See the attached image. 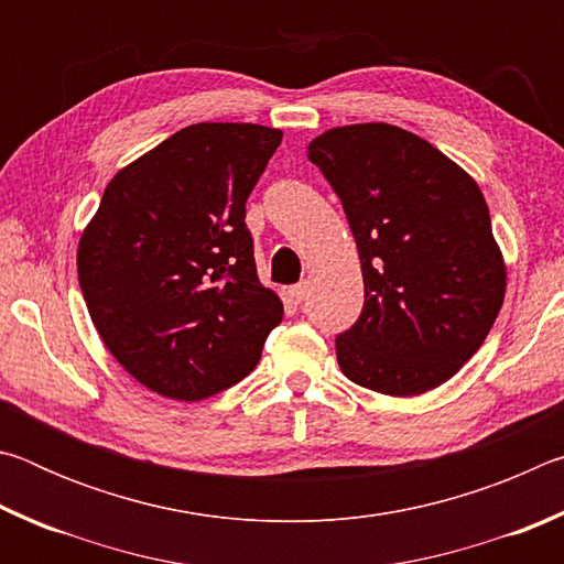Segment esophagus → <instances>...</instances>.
I'll use <instances>...</instances> for the list:
<instances>
[{
    "label": "esophagus",
    "instance_id": "obj_1",
    "mask_svg": "<svg viewBox=\"0 0 564 564\" xmlns=\"http://www.w3.org/2000/svg\"><path fill=\"white\" fill-rule=\"evenodd\" d=\"M305 293H308V283H305V281L291 285V291H289V295H291V301H293V303H303Z\"/></svg>",
    "mask_w": 564,
    "mask_h": 564
}]
</instances>
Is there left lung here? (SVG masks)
Returning a JSON list of instances; mask_svg holds the SVG:
<instances>
[{
    "instance_id": "left-lung-1",
    "label": "left lung",
    "mask_w": 564,
    "mask_h": 564,
    "mask_svg": "<svg viewBox=\"0 0 564 564\" xmlns=\"http://www.w3.org/2000/svg\"><path fill=\"white\" fill-rule=\"evenodd\" d=\"M308 159L340 198L366 285L358 321L336 338L340 370L398 398L443 386L488 338L505 299L480 186L390 123L330 129Z\"/></svg>"
}]
</instances>
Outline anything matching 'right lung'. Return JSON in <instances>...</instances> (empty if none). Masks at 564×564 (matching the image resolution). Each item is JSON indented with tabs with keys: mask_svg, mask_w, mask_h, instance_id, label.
Listing matches in <instances>:
<instances>
[{
	"mask_svg": "<svg viewBox=\"0 0 564 564\" xmlns=\"http://www.w3.org/2000/svg\"><path fill=\"white\" fill-rule=\"evenodd\" d=\"M281 139L259 123H191L121 169L84 228L76 271L94 326L159 395L194 403L236 386L283 318L246 228Z\"/></svg>",
	"mask_w": 564,
	"mask_h": 564,
	"instance_id": "right-lung-1",
	"label": "right lung"
}]
</instances>
